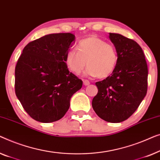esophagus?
Wrapping results in <instances>:
<instances>
[{"label": "esophagus", "instance_id": "esophagus-1", "mask_svg": "<svg viewBox=\"0 0 160 160\" xmlns=\"http://www.w3.org/2000/svg\"><path fill=\"white\" fill-rule=\"evenodd\" d=\"M83 84H84V85H90V82L88 80H83Z\"/></svg>", "mask_w": 160, "mask_h": 160}]
</instances>
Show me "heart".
Instances as JSON below:
<instances>
[{"label": "heart", "instance_id": "b5f03b06", "mask_svg": "<svg viewBox=\"0 0 160 160\" xmlns=\"http://www.w3.org/2000/svg\"><path fill=\"white\" fill-rule=\"evenodd\" d=\"M78 51L70 49L65 55V63L69 70L79 74L87 64L85 73L98 78L109 77L118 62L114 47L96 36H91L79 41Z\"/></svg>", "mask_w": 160, "mask_h": 160}]
</instances>
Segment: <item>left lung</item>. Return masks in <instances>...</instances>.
Listing matches in <instances>:
<instances>
[{"label": "left lung", "mask_w": 160, "mask_h": 160, "mask_svg": "<svg viewBox=\"0 0 160 160\" xmlns=\"http://www.w3.org/2000/svg\"><path fill=\"white\" fill-rule=\"evenodd\" d=\"M118 62L111 76L96 82L92 101L96 114L109 122H121L136 112L147 95L148 67L142 48L133 40L109 33Z\"/></svg>", "instance_id": "1"}]
</instances>
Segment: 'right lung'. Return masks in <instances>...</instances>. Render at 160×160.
<instances>
[{
    "instance_id": "obj_1",
    "label": "right lung",
    "mask_w": 160,
    "mask_h": 160,
    "mask_svg": "<svg viewBox=\"0 0 160 160\" xmlns=\"http://www.w3.org/2000/svg\"><path fill=\"white\" fill-rule=\"evenodd\" d=\"M75 35L56 33L30 42L15 67V93L35 120L53 122L69 109L70 98L82 81L69 72L65 55Z\"/></svg>"
}]
</instances>
